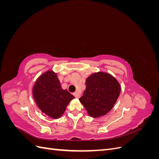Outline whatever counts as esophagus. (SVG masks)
I'll return each mask as SVG.
<instances>
[{"label": "esophagus", "instance_id": "obj_1", "mask_svg": "<svg viewBox=\"0 0 159 159\" xmlns=\"http://www.w3.org/2000/svg\"><path fill=\"white\" fill-rule=\"evenodd\" d=\"M74 97H75V98H80V95L78 93H77V92L74 93Z\"/></svg>", "mask_w": 159, "mask_h": 159}]
</instances>
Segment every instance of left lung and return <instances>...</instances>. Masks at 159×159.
<instances>
[{
	"label": "left lung",
	"mask_w": 159,
	"mask_h": 159,
	"mask_svg": "<svg viewBox=\"0 0 159 159\" xmlns=\"http://www.w3.org/2000/svg\"><path fill=\"white\" fill-rule=\"evenodd\" d=\"M86 89L79 99L92 117L106 115L117 102L121 86L111 75L99 71L94 73L86 79Z\"/></svg>",
	"instance_id": "1"
}]
</instances>
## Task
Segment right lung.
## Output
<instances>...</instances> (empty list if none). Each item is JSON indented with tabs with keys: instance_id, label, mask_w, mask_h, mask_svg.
Masks as SVG:
<instances>
[{
	"instance_id": "right-lung-1",
	"label": "right lung",
	"mask_w": 159,
	"mask_h": 159,
	"mask_svg": "<svg viewBox=\"0 0 159 159\" xmlns=\"http://www.w3.org/2000/svg\"><path fill=\"white\" fill-rule=\"evenodd\" d=\"M33 97L42 111L53 119H58L64 114L67 105L74 96L66 89L61 88L57 74L47 71L35 82Z\"/></svg>"
}]
</instances>
